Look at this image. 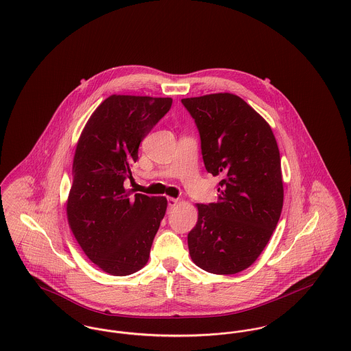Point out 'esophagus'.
Returning <instances> with one entry per match:
<instances>
[{
	"label": "esophagus",
	"instance_id": "1",
	"mask_svg": "<svg viewBox=\"0 0 351 351\" xmlns=\"http://www.w3.org/2000/svg\"><path fill=\"white\" fill-rule=\"evenodd\" d=\"M167 200H168V206H169V208H173V206L178 204V202H179V200L175 199V197H168Z\"/></svg>",
	"mask_w": 351,
	"mask_h": 351
}]
</instances>
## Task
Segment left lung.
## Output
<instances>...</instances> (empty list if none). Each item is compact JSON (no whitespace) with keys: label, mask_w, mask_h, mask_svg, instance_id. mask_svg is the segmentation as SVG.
I'll return each mask as SVG.
<instances>
[{"label":"left lung","mask_w":351,"mask_h":351,"mask_svg":"<svg viewBox=\"0 0 351 351\" xmlns=\"http://www.w3.org/2000/svg\"><path fill=\"white\" fill-rule=\"evenodd\" d=\"M197 125L206 169L221 176L216 203L197 204L188 233L192 261L215 274L249 268L281 216L280 151L267 121L229 93L182 99Z\"/></svg>","instance_id":"8db88e82"}]
</instances>
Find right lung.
Segmentation results:
<instances>
[{
  "mask_svg": "<svg viewBox=\"0 0 351 351\" xmlns=\"http://www.w3.org/2000/svg\"><path fill=\"white\" fill-rule=\"evenodd\" d=\"M172 104L171 98L111 95L83 128L73 162L67 220L84 254L106 273L143 268L167 209L165 197L124 189L141 142Z\"/></svg>",
  "mask_w": 351,
  "mask_h": 351,
  "instance_id": "obj_1",
  "label": "right lung"
}]
</instances>
